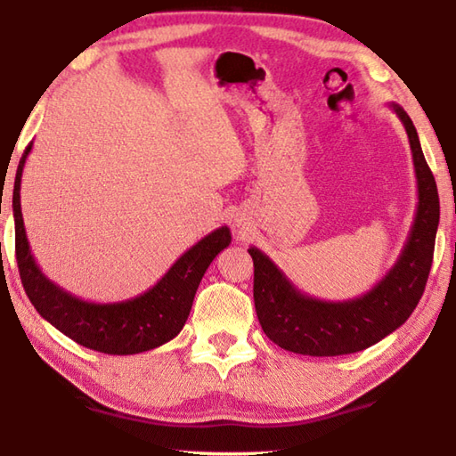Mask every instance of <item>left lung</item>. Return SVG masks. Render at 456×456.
<instances>
[{"mask_svg":"<svg viewBox=\"0 0 456 456\" xmlns=\"http://www.w3.org/2000/svg\"><path fill=\"white\" fill-rule=\"evenodd\" d=\"M390 108L410 139L418 208L408 240L382 280L358 297L325 302L297 289L263 250L248 248L255 263L253 292L258 322L270 341L284 351L309 356L364 351L408 322L423 296L439 227V193L410 115L398 103H390Z\"/></svg>","mask_w":456,"mask_h":456,"instance_id":"left-lung-1","label":"left lung"}]
</instances>
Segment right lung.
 <instances>
[{"label":"right lung","instance_id":"add662e5","mask_svg":"<svg viewBox=\"0 0 456 456\" xmlns=\"http://www.w3.org/2000/svg\"><path fill=\"white\" fill-rule=\"evenodd\" d=\"M31 147L33 142L17 167L13 219L19 276L37 312L72 341L105 354H137L172 341L186 323L208 266L229 247V227L223 225L198 240L147 292L113 304L88 302L48 280L31 255L21 213V176Z\"/></svg>","mask_w":456,"mask_h":456}]
</instances>
